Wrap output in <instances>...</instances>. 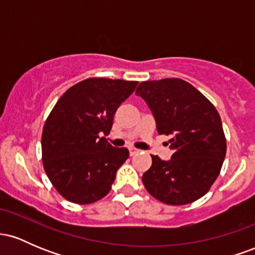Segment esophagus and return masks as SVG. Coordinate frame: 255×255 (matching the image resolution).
<instances>
[{"label":"esophagus","mask_w":255,"mask_h":255,"mask_svg":"<svg viewBox=\"0 0 255 255\" xmlns=\"http://www.w3.org/2000/svg\"><path fill=\"white\" fill-rule=\"evenodd\" d=\"M140 152V150H137V148H134V147H130L129 148V154L130 156H135V154H137Z\"/></svg>","instance_id":"1"}]
</instances>
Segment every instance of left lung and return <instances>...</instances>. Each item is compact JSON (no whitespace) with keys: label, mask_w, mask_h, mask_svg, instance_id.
Segmentation results:
<instances>
[{"label":"left lung","mask_w":255,"mask_h":255,"mask_svg":"<svg viewBox=\"0 0 255 255\" xmlns=\"http://www.w3.org/2000/svg\"><path fill=\"white\" fill-rule=\"evenodd\" d=\"M156 120L157 131L171 135V159L152 157L142 175L146 191L166 205L204 197L221 172L227 141L221 116L201 92L176 78L142 81L135 91Z\"/></svg>","instance_id":"8db88e82"}]
</instances>
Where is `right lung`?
I'll return each instance as SVG.
<instances>
[{"label": "right lung", "mask_w": 255, "mask_h": 255, "mask_svg": "<svg viewBox=\"0 0 255 255\" xmlns=\"http://www.w3.org/2000/svg\"><path fill=\"white\" fill-rule=\"evenodd\" d=\"M137 81L90 78L61 96L46 119L42 159L49 180L64 199L86 205L110 192L129 151L114 147L110 133L118 108Z\"/></svg>", "instance_id": "add662e5"}]
</instances>
